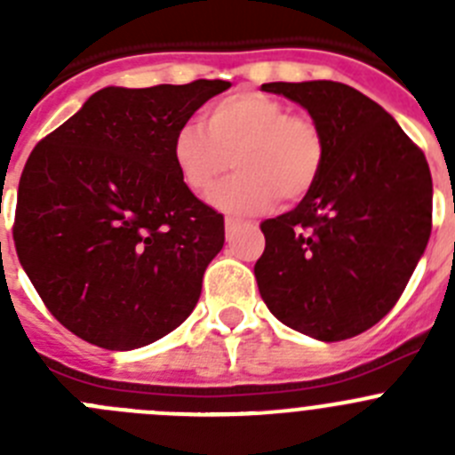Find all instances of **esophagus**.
<instances>
[{
  "mask_svg": "<svg viewBox=\"0 0 455 455\" xmlns=\"http://www.w3.org/2000/svg\"><path fill=\"white\" fill-rule=\"evenodd\" d=\"M236 228H239V220H235V219L225 220V232H228V236H230Z\"/></svg>",
  "mask_w": 455,
  "mask_h": 455,
  "instance_id": "obj_1",
  "label": "esophagus"
}]
</instances>
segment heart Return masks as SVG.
I'll return each mask as SVG.
<instances>
[{
    "label": "heart",
    "mask_w": 455,
    "mask_h": 455,
    "mask_svg": "<svg viewBox=\"0 0 455 455\" xmlns=\"http://www.w3.org/2000/svg\"><path fill=\"white\" fill-rule=\"evenodd\" d=\"M172 162L184 187L209 198L225 172L240 171L212 203L232 216L264 212L280 198L299 203L315 188L325 162V140L307 116L257 91H236L204 114V130L182 124L172 136Z\"/></svg>",
    "instance_id": "b5f03b06"
}]
</instances>
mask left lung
<instances>
[{"instance_id": "obj_1", "label": "left lung", "mask_w": 455, "mask_h": 455, "mask_svg": "<svg viewBox=\"0 0 455 455\" xmlns=\"http://www.w3.org/2000/svg\"><path fill=\"white\" fill-rule=\"evenodd\" d=\"M325 140L315 188L262 223L257 287L277 321L319 341L369 331L401 299L431 236L426 156L380 104L339 82H273Z\"/></svg>"}]
</instances>
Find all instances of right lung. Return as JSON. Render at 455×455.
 I'll return each mask as SVG.
<instances>
[{"instance_id":"right-lung-1","label":"right lung","mask_w":455,"mask_h":455,"mask_svg":"<svg viewBox=\"0 0 455 455\" xmlns=\"http://www.w3.org/2000/svg\"><path fill=\"white\" fill-rule=\"evenodd\" d=\"M230 82L107 86L40 140L18 187L13 241L52 315L108 351L148 347L193 312L223 216L172 162V136Z\"/></svg>"}]
</instances>
